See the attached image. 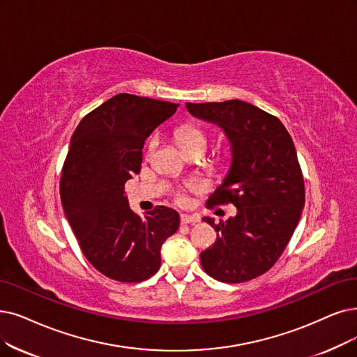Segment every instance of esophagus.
<instances>
[{"label":"esophagus","mask_w":357,"mask_h":357,"mask_svg":"<svg viewBox=\"0 0 357 357\" xmlns=\"http://www.w3.org/2000/svg\"><path fill=\"white\" fill-rule=\"evenodd\" d=\"M180 221L181 224H195L199 221V217L196 215H188V213H181L180 215Z\"/></svg>","instance_id":"obj_1"}]
</instances>
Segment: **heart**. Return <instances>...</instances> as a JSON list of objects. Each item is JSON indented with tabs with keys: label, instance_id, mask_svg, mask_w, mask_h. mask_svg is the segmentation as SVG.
<instances>
[{
	"label": "heart",
	"instance_id": "b5f03b06",
	"mask_svg": "<svg viewBox=\"0 0 357 357\" xmlns=\"http://www.w3.org/2000/svg\"><path fill=\"white\" fill-rule=\"evenodd\" d=\"M176 139L178 146L183 149V152H188L195 148H204L206 151L208 148V137L204 133V130L199 129L197 126L193 124H184L176 132ZM156 145H158V139L152 137L148 145V155H151ZM190 189H195V186H189ZM178 201H181V196H177Z\"/></svg>",
	"mask_w": 357,
	"mask_h": 357
}]
</instances>
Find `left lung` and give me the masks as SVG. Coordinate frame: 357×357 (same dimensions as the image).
Masks as SVG:
<instances>
[{
  "instance_id": "8db88e82",
  "label": "left lung",
  "mask_w": 357,
  "mask_h": 357,
  "mask_svg": "<svg viewBox=\"0 0 357 357\" xmlns=\"http://www.w3.org/2000/svg\"><path fill=\"white\" fill-rule=\"evenodd\" d=\"M192 116L218 124L231 144V167L208 206L233 204L237 215L213 222L217 240L201 253L205 273L245 282L274 266L305 206V181L293 139L271 114L249 102L186 104Z\"/></svg>"
}]
</instances>
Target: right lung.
Instances as JSON below:
<instances>
[{"mask_svg":"<svg viewBox=\"0 0 357 357\" xmlns=\"http://www.w3.org/2000/svg\"><path fill=\"white\" fill-rule=\"evenodd\" d=\"M178 104L119 93L86 114L71 136L60 196L86 259L105 277L140 282L161 266V246L177 231L178 212L155 206L135 213L124 184L140 173L146 137Z\"/></svg>","mask_w":357,"mask_h":357,"instance_id":"1","label":"right lung"}]
</instances>
